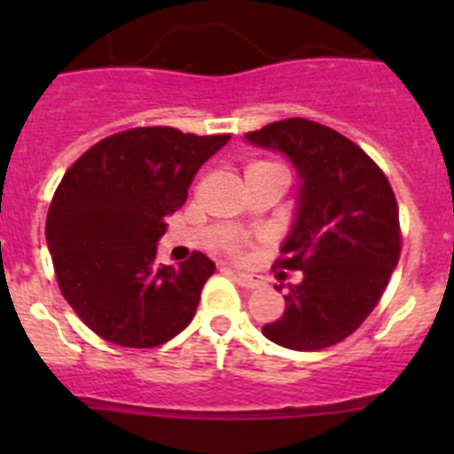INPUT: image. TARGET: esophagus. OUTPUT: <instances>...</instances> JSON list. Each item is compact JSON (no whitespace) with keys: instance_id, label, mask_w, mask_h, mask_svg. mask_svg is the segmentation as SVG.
I'll use <instances>...</instances> for the list:
<instances>
[{"instance_id":"1","label":"esophagus","mask_w":454,"mask_h":454,"mask_svg":"<svg viewBox=\"0 0 454 454\" xmlns=\"http://www.w3.org/2000/svg\"><path fill=\"white\" fill-rule=\"evenodd\" d=\"M224 272H227V275H230L231 279L239 284V286L247 288V291L262 286V277H259V275H250V272H243V270H239V268H234V266H227V268H224Z\"/></svg>"}]
</instances>
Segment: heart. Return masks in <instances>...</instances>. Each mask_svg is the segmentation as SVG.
I'll return each mask as SVG.
<instances>
[{
	"mask_svg": "<svg viewBox=\"0 0 454 454\" xmlns=\"http://www.w3.org/2000/svg\"><path fill=\"white\" fill-rule=\"evenodd\" d=\"M254 166H263V163H254ZM254 166H250V168H254ZM224 252H230V254L239 256L240 252H243V243H240L239 239L227 240V243H224Z\"/></svg>",
	"mask_w": 454,
	"mask_h": 454,
	"instance_id": "1",
	"label": "heart"
}]
</instances>
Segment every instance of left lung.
I'll return each instance as SVG.
<instances>
[{"mask_svg": "<svg viewBox=\"0 0 454 454\" xmlns=\"http://www.w3.org/2000/svg\"><path fill=\"white\" fill-rule=\"evenodd\" d=\"M246 138L284 152L302 179L275 266L304 277L288 284L286 311L263 325V336L300 352L336 346L371 316L398 266L403 231L391 184L362 147L314 120H279Z\"/></svg>", "mask_w": 454, "mask_h": 454, "instance_id": "obj_1", "label": "left lung"}]
</instances>
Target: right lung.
<instances>
[{
    "label": "right lung",
    "mask_w": 454,
    "mask_h": 454,
    "mask_svg": "<svg viewBox=\"0 0 454 454\" xmlns=\"http://www.w3.org/2000/svg\"><path fill=\"white\" fill-rule=\"evenodd\" d=\"M230 138L134 127L95 143L63 175L45 224L56 282L104 340L156 348L192 320L214 262L192 252L156 266V243L195 172Z\"/></svg>",
    "instance_id": "right-lung-1"
}]
</instances>
